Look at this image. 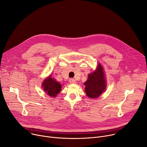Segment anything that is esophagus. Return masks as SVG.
Returning a JSON list of instances; mask_svg holds the SVG:
<instances>
[{
	"label": "esophagus",
	"mask_w": 147,
	"mask_h": 147,
	"mask_svg": "<svg viewBox=\"0 0 147 147\" xmlns=\"http://www.w3.org/2000/svg\"><path fill=\"white\" fill-rule=\"evenodd\" d=\"M69 82H70V84H74V83H76V81H75V80L73 79V78H70Z\"/></svg>",
	"instance_id": "obj_1"
}]
</instances>
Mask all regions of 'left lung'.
Segmentation results:
<instances>
[{
  "label": "left lung",
  "instance_id": "1",
  "mask_svg": "<svg viewBox=\"0 0 147 147\" xmlns=\"http://www.w3.org/2000/svg\"><path fill=\"white\" fill-rule=\"evenodd\" d=\"M85 91L90 98H97L105 90L106 83L103 69L101 64H98L96 71L88 75V78L84 83Z\"/></svg>",
  "mask_w": 147,
  "mask_h": 147
}]
</instances>
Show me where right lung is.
I'll use <instances>...</instances> for the list:
<instances>
[{
  "label": "right lung",
  "mask_w": 147,
  "mask_h": 147,
  "mask_svg": "<svg viewBox=\"0 0 147 147\" xmlns=\"http://www.w3.org/2000/svg\"><path fill=\"white\" fill-rule=\"evenodd\" d=\"M43 87L47 94L51 97H56L61 90V85L57 82L51 76L46 79L43 83Z\"/></svg>",
  "instance_id": "right-lung-1"
}]
</instances>
